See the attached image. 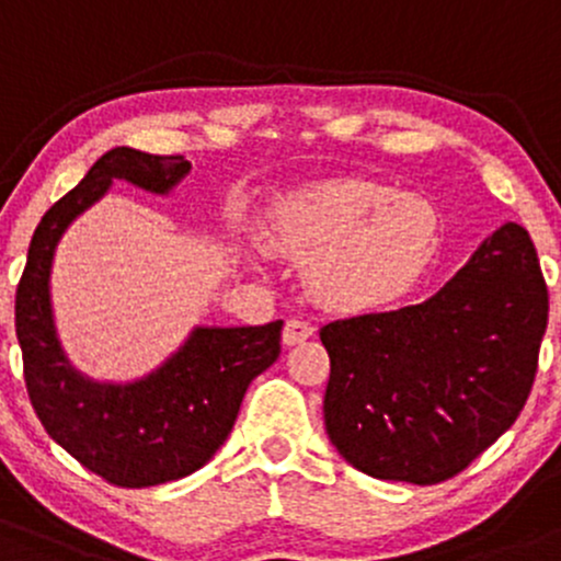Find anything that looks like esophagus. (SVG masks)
<instances>
[{
	"instance_id": "34e87169",
	"label": "esophagus",
	"mask_w": 561,
	"mask_h": 561,
	"mask_svg": "<svg viewBox=\"0 0 561 561\" xmlns=\"http://www.w3.org/2000/svg\"><path fill=\"white\" fill-rule=\"evenodd\" d=\"M312 333H314V329L310 323H305V320H299V318H291V320H286V325H283V344H286V347H294V344L307 342Z\"/></svg>"
}]
</instances>
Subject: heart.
<instances>
[{
	"mask_svg": "<svg viewBox=\"0 0 561 561\" xmlns=\"http://www.w3.org/2000/svg\"><path fill=\"white\" fill-rule=\"evenodd\" d=\"M270 249L307 262L312 297L336 310L405 294L437 247V211L416 193L336 180L294 193L264 225Z\"/></svg>",
	"mask_w": 561,
	"mask_h": 561,
	"instance_id": "1",
	"label": "heart"
}]
</instances>
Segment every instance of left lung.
Wrapping results in <instances>:
<instances>
[{
  "label": "left lung",
  "instance_id": "obj_1",
  "mask_svg": "<svg viewBox=\"0 0 561 561\" xmlns=\"http://www.w3.org/2000/svg\"><path fill=\"white\" fill-rule=\"evenodd\" d=\"M546 323L538 254L527 230L506 222L421 305L320 329L329 439L376 480H450L517 421Z\"/></svg>",
  "mask_w": 561,
  "mask_h": 561
}]
</instances>
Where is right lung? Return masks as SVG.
I'll use <instances>...</instances> for the list:
<instances>
[{"label":"right lung","mask_w":561,"mask_h":561,"mask_svg":"<svg viewBox=\"0 0 561 561\" xmlns=\"http://www.w3.org/2000/svg\"><path fill=\"white\" fill-rule=\"evenodd\" d=\"M191 172L185 156L113 148L42 217L15 291V333L28 400L49 437L92 474L118 488H150L204 467L222 448L249 383L280 355L283 320L238 329H193L161 368L129 383L87 379L68 363L55 331L49 273L68 225L127 180L172 191Z\"/></svg>","instance_id":"1"}]
</instances>
